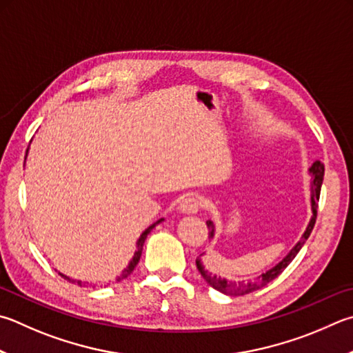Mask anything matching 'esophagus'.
I'll use <instances>...</instances> for the list:
<instances>
[{
	"label": "esophagus",
	"instance_id": "34e87169",
	"mask_svg": "<svg viewBox=\"0 0 353 353\" xmlns=\"http://www.w3.org/2000/svg\"><path fill=\"white\" fill-rule=\"evenodd\" d=\"M201 207H202L201 199H199L196 194H190L181 202V210L183 213H188V214L197 213V211L201 210Z\"/></svg>",
	"mask_w": 353,
	"mask_h": 353
}]
</instances>
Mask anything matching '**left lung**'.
Wrapping results in <instances>:
<instances>
[{"mask_svg":"<svg viewBox=\"0 0 353 353\" xmlns=\"http://www.w3.org/2000/svg\"><path fill=\"white\" fill-rule=\"evenodd\" d=\"M309 171H310V174L313 176V181H312V211H313V216H312V219L309 222V225H307V230L304 232L303 238H301L296 245L292 248V252L288 253L285 258L279 262L278 265H274L268 272L262 273L258 279L253 281V283H243V281H242V283H233V281H227V279H223L221 276H216V274H211V273L205 270L201 259L197 258L196 259L197 270L211 287L216 288V290L222 292V293H225V294H234V296H239V294H248L252 292L259 290V288H262V287H265L268 283H272L274 278H278L279 274L285 270V267L294 259V256L298 254V252L301 248H303L305 241L309 239V236H310L312 230H313V227H315V222H316V208H318V202H319V194H321V185H323V177H324V165L319 162V160H316V162L310 166ZM207 227H208V236H210V238H213V236H214L213 222L207 221Z\"/></svg>","mask_w":353,"mask_h":353,"instance_id":"1","label":"left lung"}]
</instances>
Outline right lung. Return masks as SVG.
<instances>
[{
    "label": "right lung",
    "mask_w": 353,
    "mask_h": 353,
    "mask_svg": "<svg viewBox=\"0 0 353 353\" xmlns=\"http://www.w3.org/2000/svg\"><path fill=\"white\" fill-rule=\"evenodd\" d=\"M163 219H160V221H157L156 223H152V225L151 227H148V228H146L145 230V232L142 233V236H140V238H139V241H137V250H136V253H134V258L131 259V262H130V265H128L126 268H125V270L123 272H121V274H120V276H119V279L117 281H121V279H125V278H128V276H130V274L132 273V270H134V268H136V265L139 264V261H140V256H142V250H143V243H145V239H146V236H148L150 234V232H151V230L152 228H154L156 225H157V223H160V222H162ZM60 276L61 278H65L66 281H69V283H72V284H79V285H85V284H83L81 283V281H75V279H70L69 276H65V274H61L60 273Z\"/></svg>",
    "instance_id": "1"
}]
</instances>
